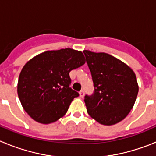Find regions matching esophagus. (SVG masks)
Wrapping results in <instances>:
<instances>
[{"label": "esophagus", "instance_id": "obj_1", "mask_svg": "<svg viewBox=\"0 0 156 156\" xmlns=\"http://www.w3.org/2000/svg\"><path fill=\"white\" fill-rule=\"evenodd\" d=\"M79 93H80V96L81 98H83V96H84V90H81Z\"/></svg>", "mask_w": 156, "mask_h": 156}]
</instances>
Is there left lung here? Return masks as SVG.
Segmentation results:
<instances>
[{
	"mask_svg": "<svg viewBox=\"0 0 156 156\" xmlns=\"http://www.w3.org/2000/svg\"><path fill=\"white\" fill-rule=\"evenodd\" d=\"M83 54L94 87L91 95L84 97L87 113L101 124H115L128 115L137 98L135 73L108 54L90 51H83Z\"/></svg>",
	"mask_w": 156,
	"mask_h": 156,
	"instance_id": "8db88e82",
	"label": "left lung"
}]
</instances>
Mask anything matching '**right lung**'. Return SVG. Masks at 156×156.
Returning <instances> with one entry per match:
<instances>
[{
  "mask_svg": "<svg viewBox=\"0 0 156 156\" xmlns=\"http://www.w3.org/2000/svg\"><path fill=\"white\" fill-rule=\"evenodd\" d=\"M79 51L66 48L48 51L30 60L22 69L18 95L23 108L41 123H51L62 117L79 93L70 87L71 70L85 63Z\"/></svg>",
  "mask_w": 156,
  "mask_h": 156,
  "instance_id": "right-lung-1",
  "label": "right lung"
}]
</instances>
